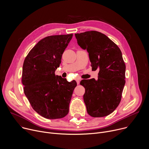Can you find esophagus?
<instances>
[{
	"instance_id": "esophagus-1",
	"label": "esophagus",
	"mask_w": 149,
	"mask_h": 149,
	"mask_svg": "<svg viewBox=\"0 0 149 149\" xmlns=\"http://www.w3.org/2000/svg\"><path fill=\"white\" fill-rule=\"evenodd\" d=\"M76 81H77V83L78 85L79 84V81H80V80H79V79H76Z\"/></svg>"
}]
</instances>
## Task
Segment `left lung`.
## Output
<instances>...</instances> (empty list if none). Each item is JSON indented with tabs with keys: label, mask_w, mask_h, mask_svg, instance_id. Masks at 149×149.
<instances>
[{
	"label": "left lung",
	"mask_w": 149,
	"mask_h": 149,
	"mask_svg": "<svg viewBox=\"0 0 149 149\" xmlns=\"http://www.w3.org/2000/svg\"><path fill=\"white\" fill-rule=\"evenodd\" d=\"M78 45L87 49L92 70H99L98 79H82L83 96L88 114L102 117L119 105L125 83V65L118 46L105 35L95 31L75 33Z\"/></svg>",
	"instance_id": "1"
}]
</instances>
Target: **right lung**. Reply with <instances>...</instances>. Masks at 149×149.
Listing matches in <instances>:
<instances>
[{
  "mask_svg": "<svg viewBox=\"0 0 149 149\" xmlns=\"http://www.w3.org/2000/svg\"><path fill=\"white\" fill-rule=\"evenodd\" d=\"M73 34L49 36L39 40L25 59L22 82L33 109L48 119L61 118L69 112L75 80L55 75L63 52Z\"/></svg>",
  "mask_w": 149,
  "mask_h": 149,
  "instance_id": "1",
  "label": "right lung"
}]
</instances>
